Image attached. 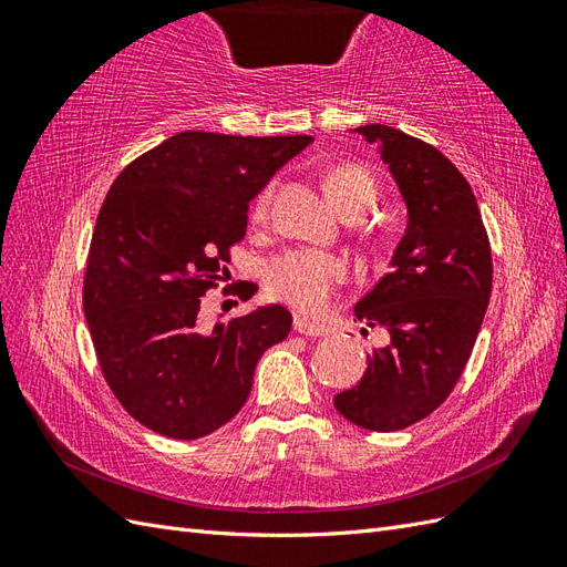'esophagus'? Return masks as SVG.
Returning <instances> with one entry per match:
<instances>
[{
  "label": "esophagus",
  "mask_w": 567,
  "mask_h": 567,
  "mask_svg": "<svg viewBox=\"0 0 567 567\" xmlns=\"http://www.w3.org/2000/svg\"><path fill=\"white\" fill-rule=\"evenodd\" d=\"M293 331H296V333H300V336H312V338H317V336H323V333H326V331H323V326H319V323L310 321L307 317H300V315H296V317H293Z\"/></svg>",
  "instance_id": "obj_1"
}]
</instances>
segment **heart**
<instances>
[{"mask_svg":"<svg viewBox=\"0 0 567 567\" xmlns=\"http://www.w3.org/2000/svg\"><path fill=\"white\" fill-rule=\"evenodd\" d=\"M323 186L338 208L350 215H362L379 194L371 169L359 163H338L323 177ZM271 192L262 188L252 200V219H265ZM265 288L300 312H319L329 305L333 290L348 279V265L342 257L310 248L286 250L265 265Z\"/></svg>","mask_w":567,"mask_h":567,"instance_id":"obj_1","label":"heart"}]
</instances>
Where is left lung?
Listing matches in <instances>:
<instances>
[{"label":"left lung","instance_id":"1","mask_svg":"<svg viewBox=\"0 0 567 567\" xmlns=\"http://www.w3.org/2000/svg\"><path fill=\"white\" fill-rule=\"evenodd\" d=\"M357 132L381 144L409 227L392 269L354 307L359 321L388 329L390 346L369 354L362 381L333 404L359 427L392 433L433 414L466 369L492 293V248L471 184L447 156L390 125Z\"/></svg>","mask_w":567,"mask_h":567}]
</instances>
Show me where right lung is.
Masks as SVG:
<instances>
[{"label": "right lung", "instance_id": "obj_1", "mask_svg": "<svg viewBox=\"0 0 567 567\" xmlns=\"http://www.w3.org/2000/svg\"><path fill=\"white\" fill-rule=\"evenodd\" d=\"M310 142V134L179 132L113 182L94 225L82 305L101 373L148 431L173 440L217 431L246 404L265 350L288 336L293 319L281 305L217 321L210 333L198 312L246 236L248 200ZM255 288L238 281L231 296L248 300Z\"/></svg>", "mask_w": 567, "mask_h": 567}]
</instances>
